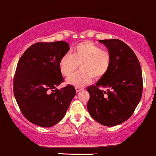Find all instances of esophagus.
<instances>
[{"mask_svg": "<svg viewBox=\"0 0 156 156\" xmlns=\"http://www.w3.org/2000/svg\"><path fill=\"white\" fill-rule=\"evenodd\" d=\"M83 90V88H82V87H75V90H76V92H80V91H81V90Z\"/></svg>", "mask_w": 156, "mask_h": 156, "instance_id": "1", "label": "esophagus"}]
</instances>
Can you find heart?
I'll return each mask as SVG.
<instances>
[{"label": "heart", "mask_w": 156, "mask_h": 156, "mask_svg": "<svg viewBox=\"0 0 156 156\" xmlns=\"http://www.w3.org/2000/svg\"><path fill=\"white\" fill-rule=\"evenodd\" d=\"M111 57L106 50L90 41L79 43L72 49L71 54H65L59 61L61 73L69 77L77 68L81 70L67 79V83L77 87L84 86L92 78L99 79L107 74L110 66Z\"/></svg>", "instance_id": "1"}]
</instances>
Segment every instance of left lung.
Here are the masks:
<instances>
[{"instance_id": "left-lung-1", "label": "left lung", "mask_w": 156, "mask_h": 156, "mask_svg": "<svg viewBox=\"0 0 156 156\" xmlns=\"http://www.w3.org/2000/svg\"><path fill=\"white\" fill-rule=\"evenodd\" d=\"M110 55L107 74L95 85L87 87V109L99 124L113 126L126 121L140 102L143 90L142 72L133 49L119 39L100 40ZM108 88L107 91L100 88Z\"/></svg>"}]
</instances>
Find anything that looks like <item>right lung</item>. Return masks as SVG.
I'll return each mask as SVG.
<instances>
[{
	"label": "right lung",
	"mask_w": 156,
	"mask_h": 156,
	"mask_svg": "<svg viewBox=\"0 0 156 156\" xmlns=\"http://www.w3.org/2000/svg\"><path fill=\"white\" fill-rule=\"evenodd\" d=\"M66 42H39L18 61L13 90L23 116L35 125L51 127L62 120L76 91L72 85L57 89L64 81L59 61L69 51Z\"/></svg>",
	"instance_id": "right-lung-1"
}]
</instances>
